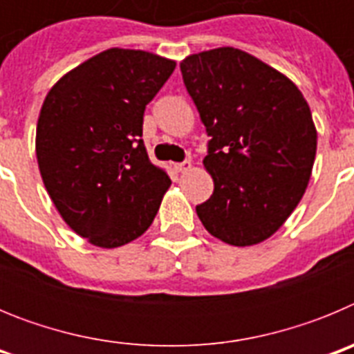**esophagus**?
<instances>
[{"instance_id": "1", "label": "esophagus", "mask_w": 354, "mask_h": 354, "mask_svg": "<svg viewBox=\"0 0 354 354\" xmlns=\"http://www.w3.org/2000/svg\"><path fill=\"white\" fill-rule=\"evenodd\" d=\"M174 168H175V170H177V171H179V174H183V171H187V170H189V168H192V162H189V161L175 162Z\"/></svg>"}]
</instances>
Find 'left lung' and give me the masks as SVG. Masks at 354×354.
Segmentation results:
<instances>
[{
  "label": "left lung",
  "mask_w": 354,
  "mask_h": 354,
  "mask_svg": "<svg viewBox=\"0 0 354 354\" xmlns=\"http://www.w3.org/2000/svg\"><path fill=\"white\" fill-rule=\"evenodd\" d=\"M205 133L214 192L196 214L234 246L273 236L299 204L314 167L317 133L298 86L255 56L220 48L180 64Z\"/></svg>",
  "instance_id": "8db88e82"
}]
</instances>
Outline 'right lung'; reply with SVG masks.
<instances>
[{
    "mask_svg": "<svg viewBox=\"0 0 354 354\" xmlns=\"http://www.w3.org/2000/svg\"><path fill=\"white\" fill-rule=\"evenodd\" d=\"M174 68L152 53L113 48L46 95L37 124L40 175L65 223L92 245L131 243L158 214L171 180L150 162L143 113Z\"/></svg>",
    "mask_w": 354,
    "mask_h": 354,
    "instance_id": "right-lung-1",
    "label": "right lung"
}]
</instances>
